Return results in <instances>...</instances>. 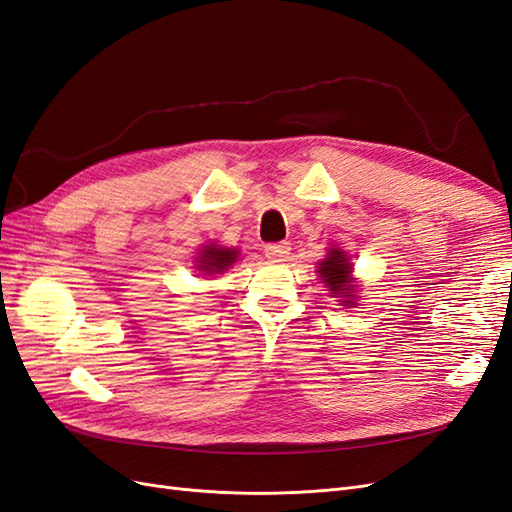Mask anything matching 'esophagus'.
Returning <instances> with one entry per match:
<instances>
[{
  "mask_svg": "<svg viewBox=\"0 0 512 512\" xmlns=\"http://www.w3.org/2000/svg\"><path fill=\"white\" fill-rule=\"evenodd\" d=\"M288 254H290L288 243H269V245H265V256L269 260H284Z\"/></svg>",
  "mask_w": 512,
  "mask_h": 512,
  "instance_id": "esophagus-1",
  "label": "esophagus"
}]
</instances>
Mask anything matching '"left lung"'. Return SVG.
<instances>
[{
  "label": "left lung",
  "instance_id": "1",
  "mask_svg": "<svg viewBox=\"0 0 512 512\" xmlns=\"http://www.w3.org/2000/svg\"><path fill=\"white\" fill-rule=\"evenodd\" d=\"M318 275H320L322 284L331 290V297L339 299V303L346 307L359 305L356 303V290H359V286L354 284L350 258L346 256L344 250H339V247H331L327 258L320 260Z\"/></svg>",
  "mask_w": 512,
  "mask_h": 512
}]
</instances>
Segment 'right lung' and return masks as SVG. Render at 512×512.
Masks as SVG:
<instances>
[{
  "label": "right lung",
  "instance_id": "add662e5",
  "mask_svg": "<svg viewBox=\"0 0 512 512\" xmlns=\"http://www.w3.org/2000/svg\"><path fill=\"white\" fill-rule=\"evenodd\" d=\"M239 258V250L235 247H220V245H205L200 254L196 256V269L200 271V275H220L226 269H230L235 265Z\"/></svg>",
  "mask_w": 512,
  "mask_h": 512
}]
</instances>
